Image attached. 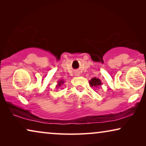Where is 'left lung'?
Returning a JSON list of instances; mask_svg holds the SVG:
<instances>
[{
    "label": "left lung",
    "mask_w": 146,
    "mask_h": 146,
    "mask_svg": "<svg viewBox=\"0 0 146 146\" xmlns=\"http://www.w3.org/2000/svg\"><path fill=\"white\" fill-rule=\"evenodd\" d=\"M89 84H90L91 87H94V88H98L99 86H100L102 85V82L101 80L98 78H92L89 81Z\"/></svg>",
    "instance_id": "left-lung-1"
}]
</instances>
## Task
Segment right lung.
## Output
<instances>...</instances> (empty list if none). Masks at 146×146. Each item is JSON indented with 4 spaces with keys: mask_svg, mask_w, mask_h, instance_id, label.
I'll list each match as a JSON object with an SVG mask.
<instances>
[{
    "mask_svg": "<svg viewBox=\"0 0 146 146\" xmlns=\"http://www.w3.org/2000/svg\"><path fill=\"white\" fill-rule=\"evenodd\" d=\"M64 84V82H63L62 80H60L58 82V84L56 85V87L58 88L59 86H60L62 84Z\"/></svg>",
    "mask_w": 146,
    "mask_h": 146,
    "instance_id": "right-lung-1",
    "label": "right lung"
}]
</instances>
